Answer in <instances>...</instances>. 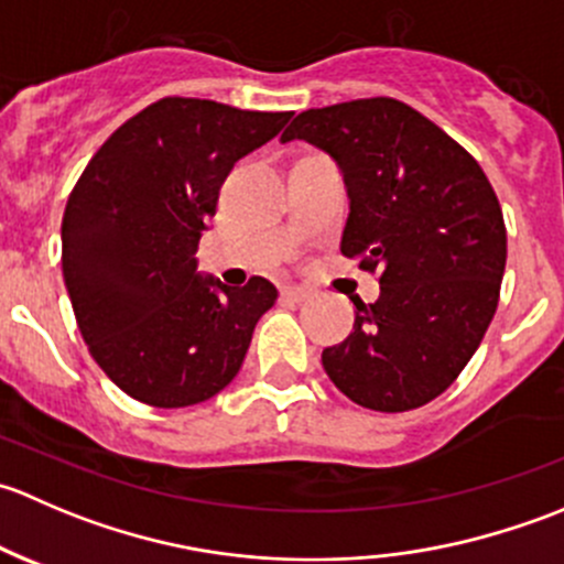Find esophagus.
I'll use <instances>...</instances> for the list:
<instances>
[{"mask_svg": "<svg viewBox=\"0 0 564 564\" xmlns=\"http://www.w3.org/2000/svg\"><path fill=\"white\" fill-rule=\"evenodd\" d=\"M281 297L289 300V303H305V300L311 297V292L303 286H283Z\"/></svg>", "mask_w": 564, "mask_h": 564, "instance_id": "obj_1", "label": "esophagus"}]
</instances>
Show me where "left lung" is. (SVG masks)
<instances>
[{
	"label": "left lung",
	"instance_id": "left-lung-1",
	"mask_svg": "<svg viewBox=\"0 0 564 564\" xmlns=\"http://www.w3.org/2000/svg\"><path fill=\"white\" fill-rule=\"evenodd\" d=\"M305 139L344 172L351 213L340 253L377 275L355 333L322 351L333 384L373 412L442 395L499 305L508 231L480 163L412 106L366 98L308 108L281 141Z\"/></svg>",
	"mask_w": 564,
	"mask_h": 564
}]
</instances>
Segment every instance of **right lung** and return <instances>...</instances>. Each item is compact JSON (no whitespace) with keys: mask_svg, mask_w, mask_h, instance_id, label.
Returning <instances> with one entry per match:
<instances>
[{"mask_svg":"<svg viewBox=\"0 0 564 564\" xmlns=\"http://www.w3.org/2000/svg\"><path fill=\"white\" fill-rule=\"evenodd\" d=\"M294 111L163 98L119 124L78 176L62 218V275L89 355L135 401L182 409L240 371L278 300L267 278L196 275L226 174Z\"/></svg>","mask_w":564,"mask_h":564,"instance_id":"1","label":"right lung"}]
</instances>
